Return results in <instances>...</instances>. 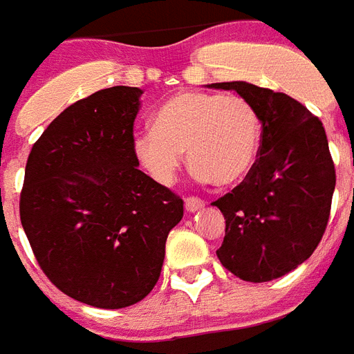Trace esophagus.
I'll return each instance as SVG.
<instances>
[{
	"label": "esophagus",
	"instance_id": "34e87169",
	"mask_svg": "<svg viewBox=\"0 0 354 354\" xmlns=\"http://www.w3.org/2000/svg\"><path fill=\"white\" fill-rule=\"evenodd\" d=\"M185 206L186 210L190 212V214H194V212H199L201 208H205V201L199 199V197H188V199L185 201Z\"/></svg>",
	"mask_w": 354,
	"mask_h": 354
}]
</instances>
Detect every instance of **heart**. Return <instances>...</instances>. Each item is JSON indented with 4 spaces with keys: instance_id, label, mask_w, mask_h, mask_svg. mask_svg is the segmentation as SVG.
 Listing matches in <instances>:
<instances>
[{
    "instance_id": "b5f03b06",
    "label": "heart",
    "mask_w": 354,
    "mask_h": 354,
    "mask_svg": "<svg viewBox=\"0 0 354 354\" xmlns=\"http://www.w3.org/2000/svg\"><path fill=\"white\" fill-rule=\"evenodd\" d=\"M259 142L261 124L250 102L234 95L185 91L155 113L153 128L137 131L133 148L160 185L174 183L186 151L201 180L225 188L247 177Z\"/></svg>"
}]
</instances>
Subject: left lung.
I'll return each instance as SVG.
<instances>
[{"mask_svg":"<svg viewBox=\"0 0 354 354\" xmlns=\"http://www.w3.org/2000/svg\"><path fill=\"white\" fill-rule=\"evenodd\" d=\"M252 104L261 122L257 159L241 185L212 203L226 219L217 257L234 276L263 283L315 252L336 185L320 118L285 93L248 82L210 84Z\"/></svg>","mask_w":354,"mask_h":354,"instance_id":"1","label":"left lung"}]
</instances>
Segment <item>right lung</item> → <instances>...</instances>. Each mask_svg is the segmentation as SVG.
<instances>
[{"label": "right lung", "mask_w": 354, "mask_h": 354, "mask_svg": "<svg viewBox=\"0 0 354 354\" xmlns=\"http://www.w3.org/2000/svg\"><path fill=\"white\" fill-rule=\"evenodd\" d=\"M142 91L115 86L75 102L30 149L19 217L45 276L98 309L137 304L159 281L183 199L140 171L133 122Z\"/></svg>", "instance_id": "right-lung-1"}]
</instances>
